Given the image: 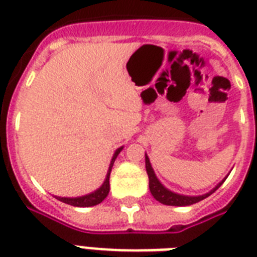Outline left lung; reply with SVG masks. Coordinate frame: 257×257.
<instances>
[{
    "mask_svg": "<svg viewBox=\"0 0 257 257\" xmlns=\"http://www.w3.org/2000/svg\"><path fill=\"white\" fill-rule=\"evenodd\" d=\"M145 168H147V173H148L149 177V189H151V193L157 201H160L161 204H165V205H176V207H184V205H191V204L199 203L201 200H204L205 197H208L209 195H212L213 192L217 189V188L224 183V180L221 183L217 185V187L211 191L207 195L203 196H181L177 195V193H173V192L168 191L167 188H164L161 185V183L157 180L156 175H155V172L152 169V165L149 163L148 156H145Z\"/></svg>",
    "mask_w": 257,
    "mask_h": 257,
    "instance_id": "obj_1",
    "label": "left lung"
}]
</instances>
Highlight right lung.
Masks as SVG:
<instances>
[{"mask_svg": "<svg viewBox=\"0 0 257 257\" xmlns=\"http://www.w3.org/2000/svg\"><path fill=\"white\" fill-rule=\"evenodd\" d=\"M121 149L122 148H118L116 153H114V156H113L112 161H110V165H109L106 179H105L104 184L97 191H94L93 193H89L86 196H82V197H74V199H70V197H57V199L62 201V203L69 204V205H73V207H93V205L100 204L109 193V176H110V171H112V167L114 164V160L118 156V153L121 152Z\"/></svg>", "mask_w": 257, "mask_h": 257, "instance_id": "obj_1", "label": "right lung"}]
</instances>
